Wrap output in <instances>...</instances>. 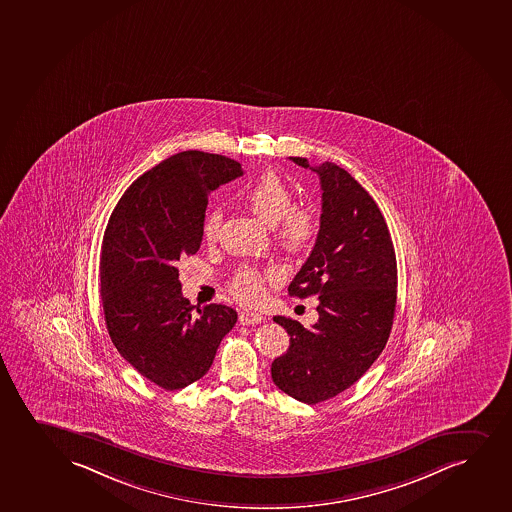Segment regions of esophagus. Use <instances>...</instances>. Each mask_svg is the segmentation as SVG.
Returning <instances> with one entry per match:
<instances>
[{
  "instance_id": "obj_1",
  "label": "esophagus",
  "mask_w": 512,
  "mask_h": 512,
  "mask_svg": "<svg viewBox=\"0 0 512 512\" xmlns=\"http://www.w3.org/2000/svg\"><path fill=\"white\" fill-rule=\"evenodd\" d=\"M240 324L241 325H252V324H260V322H264L265 317L262 313L259 312H241L240 313Z\"/></svg>"
}]
</instances>
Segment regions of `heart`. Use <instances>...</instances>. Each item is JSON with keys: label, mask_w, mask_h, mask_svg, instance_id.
<instances>
[{"label": "heart", "mask_w": 512, "mask_h": 512, "mask_svg": "<svg viewBox=\"0 0 512 512\" xmlns=\"http://www.w3.org/2000/svg\"><path fill=\"white\" fill-rule=\"evenodd\" d=\"M248 209L269 226L277 224V241L291 253L303 252L319 233V221L313 212L296 209L295 197L276 173H264L241 195ZM221 228V211L212 209L205 217L202 233L214 241ZM233 293L243 303H257L264 296V276L252 269H243L233 283Z\"/></svg>", "instance_id": "b5f03b06"}]
</instances>
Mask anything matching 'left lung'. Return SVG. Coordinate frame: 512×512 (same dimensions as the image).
Here are the masks:
<instances>
[{"label": "left lung", "mask_w": 512, "mask_h": 512, "mask_svg": "<svg viewBox=\"0 0 512 512\" xmlns=\"http://www.w3.org/2000/svg\"><path fill=\"white\" fill-rule=\"evenodd\" d=\"M289 159L317 173L322 188L315 247L288 288L298 298L319 296V320L305 329L274 317L288 331L289 348L271 373L288 396L317 404L355 384L385 348L396 310V253L375 200L346 169Z\"/></svg>", "instance_id": "obj_1"}]
</instances>
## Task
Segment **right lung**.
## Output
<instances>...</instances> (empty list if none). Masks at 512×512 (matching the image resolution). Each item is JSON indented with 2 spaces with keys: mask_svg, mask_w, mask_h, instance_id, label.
Wrapping results in <instances>:
<instances>
[{
  "mask_svg": "<svg viewBox=\"0 0 512 512\" xmlns=\"http://www.w3.org/2000/svg\"><path fill=\"white\" fill-rule=\"evenodd\" d=\"M241 175V164L226 156L175 154L133 181L104 231L99 267L109 337L166 391L202 379L238 319L216 303L193 312L176 262L199 252L209 193Z\"/></svg>",
  "mask_w": 512,
  "mask_h": 512,
  "instance_id": "add662e5",
  "label": "right lung"
}]
</instances>
